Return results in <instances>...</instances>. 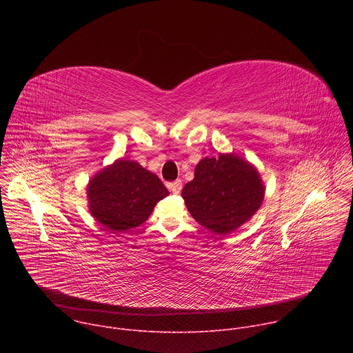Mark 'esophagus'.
Returning <instances> with one entry per match:
<instances>
[{
	"mask_svg": "<svg viewBox=\"0 0 353 353\" xmlns=\"http://www.w3.org/2000/svg\"><path fill=\"white\" fill-rule=\"evenodd\" d=\"M168 187H169V190H170L173 194H179V192L181 191L183 183H181V180H176V181H173V183H169Z\"/></svg>",
	"mask_w": 353,
	"mask_h": 353,
	"instance_id": "34e87169",
	"label": "esophagus"
}]
</instances>
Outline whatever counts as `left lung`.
I'll list each match as a JSON object with an SVG mask.
<instances>
[{"label": "left lung", "mask_w": 353, "mask_h": 353, "mask_svg": "<svg viewBox=\"0 0 353 353\" xmlns=\"http://www.w3.org/2000/svg\"><path fill=\"white\" fill-rule=\"evenodd\" d=\"M181 196L192 218L214 233L228 234L260 208L264 185L259 172L234 155L205 158Z\"/></svg>", "instance_id": "8db88e82"}]
</instances>
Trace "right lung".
<instances>
[{"label": "right lung", "instance_id": "obj_1", "mask_svg": "<svg viewBox=\"0 0 353 353\" xmlns=\"http://www.w3.org/2000/svg\"><path fill=\"white\" fill-rule=\"evenodd\" d=\"M169 191L139 163L120 159L88 185L92 215L106 229L125 232L143 223Z\"/></svg>", "mask_w": 353, "mask_h": 353}]
</instances>
